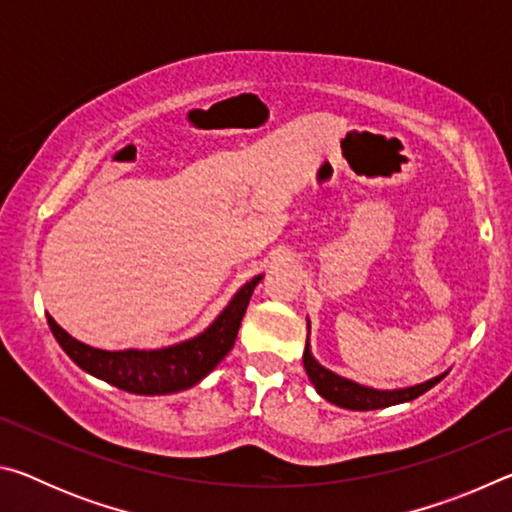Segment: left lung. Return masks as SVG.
<instances>
[{
	"instance_id": "left-lung-1",
	"label": "left lung",
	"mask_w": 512,
	"mask_h": 512,
	"mask_svg": "<svg viewBox=\"0 0 512 512\" xmlns=\"http://www.w3.org/2000/svg\"><path fill=\"white\" fill-rule=\"evenodd\" d=\"M302 363H305V370L311 379V384L318 391L320 397H325L327 402H332L341 409H350V411H372V409H386V406H395L402 402H411L415 397H420L422 393H427L429 388H433L443 379V375L433 377L424 384L418 386H409V388H395V391H377V388L370 386H361L357 381L345 379L336 372L327 370L325 366L314 359L309 348V336H307V345H305V354H302Z\"/></svg>"
}]
</instances>
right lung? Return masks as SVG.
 Listing matches in <instances>:
<instances>
[{
	"instance_id": "add662e5",
	"label": "right lung",
	"mask_w": 512,
	"mask_h": 512,
	"mask_svg": "<svg viewBox=\"0 0 512 512\" xmlns=\"http://www.w3.org/2000/svg\"><path fill=\"white\" fill-rule=\"evenodd\" d=\"M259 280L262 275L246 282L205 332L162 350H99L76 341L51 316H47V323L67 357L90 375L135 395L178 393L210 375L232 350Z\"/></svg>"
}]
</instances>
